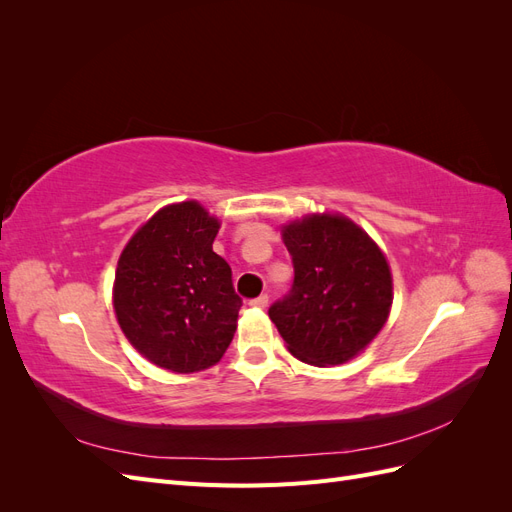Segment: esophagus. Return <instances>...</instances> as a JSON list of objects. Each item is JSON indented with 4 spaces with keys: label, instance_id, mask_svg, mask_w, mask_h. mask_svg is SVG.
<instances>
[{
    "label": "esophagus",
    "instance_id": "1",
    "mask_svg": "<svg viewBox=\"0 0 512 512\" xmlns=\"http://www.w3.org/2000/svg\"><path fill=\"white\" fill-rule=\"evenodd\" d=\"M250 305H252V307H258V309H265V307L269 305V297H267V294H260V297H256V299L250 301Z\"/></svg>",
    "mask_w": 512,
    "mask_h": 512
}]
</instances>
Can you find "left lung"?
<instances>
[{"instance_id": "left-lung-1", "label": "left lung", "mask_w": 512, "mask_h": 512, "mask_svg": "<svg viewBox=\"0 0 512 512\" xmlns=\"http://www.w3.org/2000/svg\"><path fill=\"white\" fill-rule=\"evenodd\" d=\"M294 284L269 318L288 352L335 367L361 354L389 320L393 275L380 245L344 213H307L282 226Z\"/></svg>"}]
</instances>
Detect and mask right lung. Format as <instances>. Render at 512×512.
<instances>
[{
  "mask_svg": "<svg viewBox=\"0 0 512 512\" xmlns=\"http://www.w3.org/2000/svg\"><path fill=\"white\" fill-rule=\"evenodd\" d=\"M220 226L198 200L166 205L117 260L119 327L138 354L173 374L213 367L237 331L241 299L228 262L213 252Z\"/></svg>",
  "mask_w": 512,
  "mask_h": 512,
  "instance_id": "1",
  "label": "right lung"
}]
</instances>
